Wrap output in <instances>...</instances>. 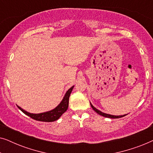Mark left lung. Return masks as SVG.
Masks as SVG:
<instances>
[{
	"mask_svg": "<svg viewBox=\"0 0 153 153\" xmlns=\"http://www.w3.org/2000/svg\"><path fill=\"white\" fill-rule=\"evenodd\" d=\"M91 107L93 108V109L95 111V112H97L98 114L101 115V116H104V117H106V118H122V117L123 116H125L127 114H125V115H123V116H113V115H110V114H104V113L100 111H99L98 109H97V108L94 107V106L92 105L91 103Z\"/></svg>",
	"mask_w": 153,
	"mask_h": 153,
	"instance_id": "8db88e82",
	"label": "left lung"
}]
</instances>
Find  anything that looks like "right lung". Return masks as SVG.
Segmentation results:
<instances>
[{
    "instance_id": "add662e5",
    "label": "right lung",
    "mask_w": 153,
    "mask_h": 153,
    "mask_svg": "<svg viewBox=\"0 0 153 153\" xmlns=\"http://www.w3.org/2000/svg\"><path fill=\"white\" fill-rule=\"evenodd\" d=\"M74 86L71 87L70 89L67 91V93L65 95L63 99L62 102L59 104V105L54 108V109L50 111L42 113V114H30L24 111L19 106H17V107L22 111L23 113L27 116H30L31 118L38 121H42V122H53V121L57 120L60 116H62V114H64L68 108L69 105V98H70V94L72 93V89Z\"/></svg>"
}]
</instances>
